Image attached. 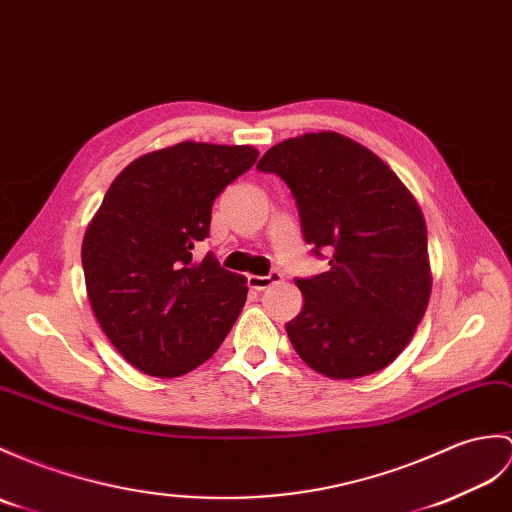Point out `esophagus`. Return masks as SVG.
<instances>
[{"label":"esophagus","mask_w":512,"mask_h":512,"mask_svg":"<svg viewBox=\"0 0 512 512\" xmlns=\"http://www.w3.org/2000/svg\"><path fill=\"white\" fill-rule=\"evenodd\" d=\"M281 279H283V275L275 270V272H270V275H266V277L251 275V277H248V285H251L253 290H266V288H270V285L281 283Z\"/></svg>","instance_id":"obj_1"}]
</instances>
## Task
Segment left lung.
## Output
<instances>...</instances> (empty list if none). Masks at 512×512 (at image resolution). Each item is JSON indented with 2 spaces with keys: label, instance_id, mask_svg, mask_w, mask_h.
Returning a JSON list of instances; mask_svg holds the SVG:
<instances>
[{
  "label": "left lung",
  "instance_id": "left-lung-1",
  "mask_svg": "<svg viewBox=\"0 0 512 512\" xmlns=\"http://www.w3.org/2000/svg\"><path fill=\"white\" fill-rule=\"evenodd\" d=\"M261 172L279 174L299 207L305 242L329 270L296 279L303 310L285 331L316 373L358 379L408 347L432 292L427 229L399 176L334 130L272 146Z\"/></svg>",
  "mask_w": 512,
  "mask_h": 512
}]
</instances>
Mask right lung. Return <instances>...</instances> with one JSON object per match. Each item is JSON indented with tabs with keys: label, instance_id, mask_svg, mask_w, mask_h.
Here are the masks:
<instances>
[{
	"label": "right lung",
	"instance_id": "obj_1",
	"mask_svg": "<svg viewBox=\"0 0 512 512\" xmlns=\"http://www.w3.org/2000/svg\"><path fill=\"white\" fill-rule=\"evenodd\" d=\"M253 146L200 141L152 150L128 163L104 194L82 240L91 310L126 362L178 377L207 362L246 303V279L207 255L211 205L251 170Z\"/></svg>",
	"mask_w": 512,
	"mask_h": 512
}]
</instances>
